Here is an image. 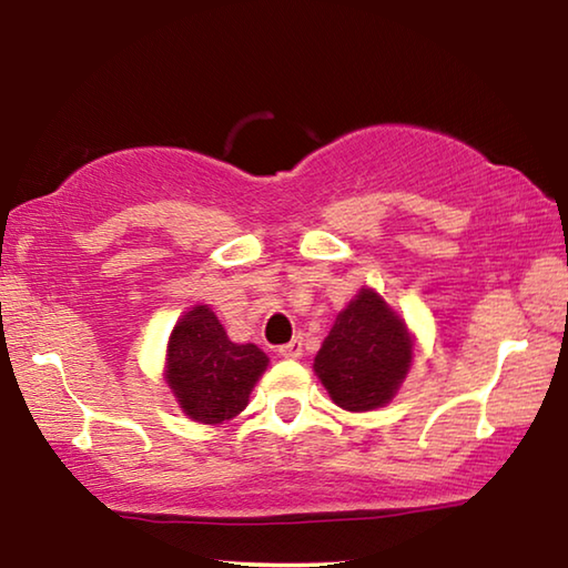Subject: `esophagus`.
Returning <instances> with one entry per match:
<instances>
[{
	"label": "esophagus",
	"instance_id": "obj_1",
	"mask_svg": "<svg viewBox=\"0 0 568 568\" xmlns=\"http://www.w3.org/2000/svg\"><path fill=\"white\" fill-rule=\"evenodd\" d=\"M277 355H281V358H285V361L301 358V355H303V341L295 338V341H291V343L281 345V348H277Z\"/></svg>",
	"mask_w": 568,
	"mask_h": 568
}]
</instances>
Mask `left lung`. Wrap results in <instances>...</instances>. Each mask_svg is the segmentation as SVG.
Listing matches in <instances>:
<instances>
[{
	"mask_svg": "<svg viewBox=\"0 0 568 568\" xmlns=\"http://www.w3.org/2000/svg\"><path fill=\"white\" fill-rule=\"evenodd\" d=\"M413 355L416 335L406 321L373 287L363 285L335 318L313 371L335 406L365 413L393 400L408 376Z\"/></svg>",
	"mask_w": 568,
	"mask_h": 568,
	"instance_id": "obj_1",
	"label": "left lung"
}]
</instances>
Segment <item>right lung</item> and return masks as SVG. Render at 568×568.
Listing matches in <instances>:
<instances>
[{"mask_svg":"<svg viewBox=\"0 0 568 568\" xmlns=\"http://www.w3.org/2000/svg\"><path fill=\"white\" fill-rule=\"evenodd\" d=\"M271 358L255 343H233L210 305L190 307L170 333L165 383L190 420L220 426L245 410Z\"/></svg>","mask_w":568,"mask_h":568,"instance_id":"right-lung-1","label":"right lung"}]
</instances>
